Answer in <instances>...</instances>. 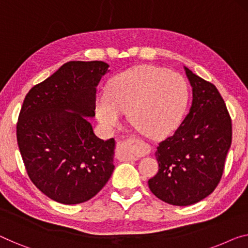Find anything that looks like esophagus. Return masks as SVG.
Listing matches in <instances>:
<instances>
[{
    "label": "esophagus",
    "mask_w": 248,
    "mask_h": 248,
    "mask_svg": "<svg viewBox=\"0 0 248 248\" xmlns=\"http://www.w3.org/2000/svg\"><path fill=\"white\" fill-rule=\"evenodd\" d=\"M148 143L136 138H127L117 142V158L120 160H137L150 153Z\"/></svg>",
    "instance_id": "obj_1"
}]
</instances>
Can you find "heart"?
Segmentation results:
<instances>
[{
    "instance_id": "heart-1",
    "label": "heart",
    "mask_w": 248,
    "mask_h": 248,
    "mask_svg": "<svg viewBox=\"0 0 248 248\" xmlns=\"http://www.w3.org/2000/svg\"><path fill=\"white\" fill-rule=\"evenodd\" d=\"M189 91L184 78L154 66H140L114 77L107 94L97 99L99 120L109 128L120 123L121 113L151 137L172 131L187 108Z\"/></svg>"
}]
</instances>
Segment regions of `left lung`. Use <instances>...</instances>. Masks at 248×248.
<instances>
[{
	"label": "left lung",
	"instance_id": "1",
	"mask_svg": "<svg viewBox=\"0 0 248 248\" xmlns=\"http://www.w3.org/2000/svg\"><path fill=\"white\" fill-rule=\"evenodd\" d=\"M185 70L193 103L177 130L158 145L159 170L148 180L151 193L175 206L193 205L215 190L232 143V119L217 88Z\"/></svg>",
	"mask_w": 248,
	"mask_h": 248
}]
</instances>
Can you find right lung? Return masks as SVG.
Returning <instances> with one entry per match:
<instances>
[{
  "label": "right lung",
  "instance_id": "right-lung-1",
  "mask_svg": "<svg viewBox=\"0 0 248 248\" xmlns=\"http://www.w3.org/2000/svg\"><path fill=\"white\" fill-rule=\"evenodd\" d=\"M102 61H69L25 95L16 138L29 178L65 205L94 197L114 169V139L94 135L95 87L108 71ZM71 109V112H66Z\"/></svg>",
  "mask_w": 248,
  "mask_h": 248
}]
</instances>
